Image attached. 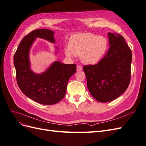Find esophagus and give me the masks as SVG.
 Listing matches in <instances>:
<instances>
[{"label": "esophagus", "mask_w": 146, "mask_h": 146, "mask_svg": "<svg viewBox=\"0 0 146 146\" xmlns=\"http://www.w3.org/2000/svg\"><path fill=\"white\" fill-rule=\"evenodd\" d=\"M82 69V67L80 65H77V71H79V70H81Z\"/></svg>", "instance_id": "esophagus-1"}]
</instances>
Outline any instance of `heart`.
Segmentation results:
<instances>
[{
    "instance_id": "b5f03b06",
    "label": "heart",
    "mask_w": 146,
    "mask_h": 146,
    "mask_svg": "<svg viewBox=\"0 0 146 146\" xmlns=\"http://www.w3.org/2000/svg\"><path fill=\"white\" fill-rule=\"evenodd\" d=\"M107 41L102 36L91 33L75 35L70 38L69 48L65 49L67 56H81V60L85 64H94L101 58L106 51Z\"/></svg>"
}]
</instances>
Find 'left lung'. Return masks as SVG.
I'll list each match as a JSON object with an SVG mask.
<instances>
[{
  "instance_id": "left-lung-1",
  "label": "left lung",
  "mask_w": 146,
  "mask_h": 146,
  "mask_svg": "<svg viewBox=\"0 0 146 146\" xmlns=\"http://www.w3.org/2000/svg\"><path fill=\"white\" fill-rule=\"evenodd\" d=\"M110 48L98 64L83 66L87 86L92 96L100 102L119 98L129 86L131 79V51L124 38L108 33Z\"/></svg>"
}]
</instances>
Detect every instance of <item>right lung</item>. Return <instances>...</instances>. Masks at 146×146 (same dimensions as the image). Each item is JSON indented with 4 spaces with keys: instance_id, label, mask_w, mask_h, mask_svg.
I'll return each instance as SVG.
<instances>
[{
    "instance_id": "right-lung-1",
    "label": "right lung",
    "mask_w": 146,
    "mask_h": 146,
    "mask_svg": "<svg viewBox=\"0 0 146 146\" xmlns=\"http://www.w3.org/2000/svg\"><path fill=\"white\" fill-rule=\"evenodd\" d=\"M54 32L48 29L33 30L22 39L14 55L17 83L28 98L43 105H54L66 94L69 78L76 72V64L55 61L44 72L34 73L30 68L29 51L36 38L55 42Z\"/></svg>"
}]
</instances>
